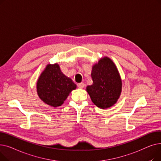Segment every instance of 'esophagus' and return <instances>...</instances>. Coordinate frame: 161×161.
I'll return each instance as SVG.
<instances>
[{
    "label": "esophagus",
    "instance_id": "obj_1",
    "mask_svg": "<svg viewBox=\"0 0 161 161\" xmlns=\"http://www.w3.org/2000/svg\"><path fill=\"white\" fill-rule=\"evenodd\" d=\"M84 86H85V84H84L83 83H78V87L80 89H82L84 87Z\"/></svg>",
    "mask_w": 161,
    "mask_h": 161
}]
</instances>
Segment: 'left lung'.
<instances>
[{
    "mask_svg": "<svg viewBox=\"0 0 161 161\" xmlns=\"http://www.w3.org/2000/svg\"><path fill=\"white\" fill-rule=\"evenodd\" d=\"M91 78L92 84L86 89L92 102L102 109L114 106L121 95L122 81L112 59L101 58L92 67Z\"/></svg>",
    "mask_w": 161,
    "mask_h": 161,
    "instance_id": "8db88e82",
    "label": "left lung"
}]
</instances>
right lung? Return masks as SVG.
Instances as JSON below:
<instances>
[{
  "instance_id": "add662e5",
  "label": "right lung",
  "mask_w": 161,
  "mask_h": 161,
  "mask_svg": "<svg viewBox=\"0 0 161 161\" xmlns=\"http://www.w3.org/2000/svg\"><path fill=\"white\" fill-rule=\"evenodd\" d=\"M75 89V84L61 72L57 63L47 64L36 83L39 98L53 107L61 106L70 92Z\"/></svg>"
}]
</instances>
